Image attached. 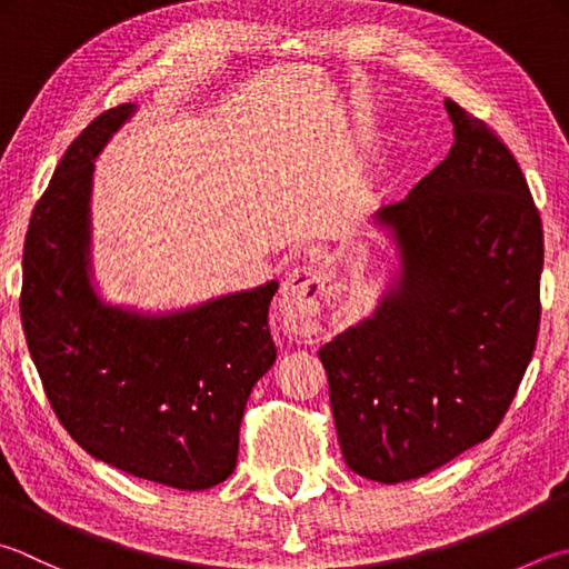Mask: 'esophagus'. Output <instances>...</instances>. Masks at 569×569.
<instances>
[{"instance_id": "34e87169", "label": "esophagus", "mask_w": 569, "mask_h": 569, "mask_svg": "<svg viewBox=\"0 0 569 569\" xmlns=\"http://www.w3.org/2000/svg\"><path fill=\"white\" fill-rule=\"evenodd\" d=\"M331 270L327 262H305L289 272L282 287V309L295 331L317 335L329 302Z\"/></svg>"}]
</instances>
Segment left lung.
I'll use <instances>...</instances> for the list:
<instances>
[{"label":"left lung","mask_w":569,"mask_h":569,"mask_svg":"<svg viewBox=\"0 0 569 569\" xmlns=\"http://www.w3.org/2000/svg\"><path fill=\"white\" fill-rule=\"evenodd\" d=\"M456 141L379 208L399 272L377 312L319 349L347 466L403 483L486 441L540 327L542 222L508 146L451 99Z\"/></svg>","instance_id":"obj_1"}]
</instances>
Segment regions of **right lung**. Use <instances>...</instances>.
I'll list each match as a JSON object with an SVG mask.
<instances>
[{"mask_svg":"<svg viewBox=\"0 0 569 569\" xmlns=\"http://www.w3.org/2000/svg\"><path fill=\"white\" fill-rule=\"evenodd\" d=\"M133 103L83 128L31 212L21 327L61 426L86 453L178 490L238 466L244 403L277 359L267 312L277 282L168 315L101 302L91 284L93 158Z\"/></svg>","mask_w":569,"mask_h":569,"instance_id":"add662e5","label":"right lung"}]
</instances>
